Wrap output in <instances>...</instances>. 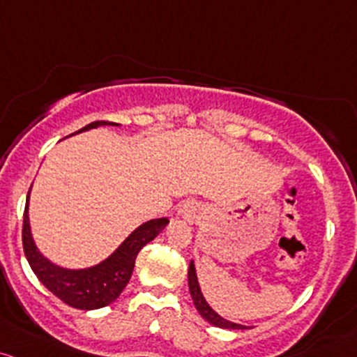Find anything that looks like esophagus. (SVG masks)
<instances>
[{
	"label": "esophagus",
	"mask_w": 357,
	"mask_h": 357,
	"mask_svg": "<svg viewBox=\"0 0 357 357\" xmlns=\"http://www.w3.org/2000/svg\"><path fill=\"white\" fill-rule=\"evenodd\" d=\"M178 215L183 218V220L193 223V222H197L199 218V215H202V206L195 202H186L185 205H181Z\"/></svg>",
	"instance_id": "esophagus-1"
}]
</instances>
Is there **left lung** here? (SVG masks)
Wrapping results in <instances>:
<instances>
[{"label": "left lung", "mask_w": 357, "mask_h": 357, "mask_svg": "<svg viewBox=\"0 0 357 357\" xmlns=\"http://www.w3.org/2000/svg\"><path fill=\"white\" fill-rule=\"evenodd\" d=\"M188 287H190V293H191V298H193L195 307H197L198 313L206 320V322H210L211 325L220 328H248L245 325L234 324V322H229V320H225L223 317L218 315V313L215 312L208 303H206L205 296H203L202 289H199L197 269H195L193 261L190 262V269H188Z\"/></svg>", "instance_id": "1"}]
</instances>
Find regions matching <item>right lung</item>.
Instances as JSON below:
<instances>
[{
	"instance_id": "obj_1",
	"label": "right lung",
	"mask_w": 357,
	"mask_h": 357,
	"mask_svg": "<svg viewBox=\"0 0 357 357\" xmlns=\"http://www.w3.org/2000/svg\"><path fill=\"white\" fill-rule=\"evenodd\" d=\"M101 125H119L113 121H93L86 127L77 130L79 132L91 130V128L101 127ZM74 135V134H70ZM29 197H26L25 213H23V250H25L26 261H29L32 271L37 274L40 283L52 291L57 298H61L69 307L79 308V310H96V308L107 307L115 301L127 287L134 271L137 254L144 245L154 241L164 230V227L169 223L167 218H155L149 220L137 227L120 248L101 261L100 264L91 266L86 269H66L61 266L50 262L47 257L42 256L40 250L35 245L32 230H30L29 220Z\"/></svg>"
}]
</instances>
